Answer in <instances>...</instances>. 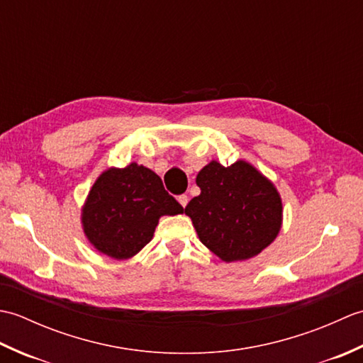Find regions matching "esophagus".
Listing matches in <instances>:
<instances>
[{"label": "esophagus", "mask_w": 363, "mask_h": 363, "mask_svg": "<svg viewBox=\"0 0 363 363\" xmlns=\"http://www.w3.org/2000/svg\"><path fill=\"white\" fill-rule=\"evenodd\" d=\"M177 201H179V204L182 207H186L187 203H189V196L187 195H179V196H177Z\"/></svg>", "instance_id": "34e87169"}]
</instances>
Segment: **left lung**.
<instances>
[{"instance_id":"obj_1","label":"left lung","mask_w":363,"mask_h":363,"mask_svg":"<svg viewBox=\"0 0 363 363\" xmlns=\"http://www.w3.org/2000/svg\"><path fill=\"white\" fill-rule=\"evenodd\" d=\"M201 194L186 213L201 240L225 262L245 260L272 243L281 229L282 203L273 184L243 160L211 162L196 176Z\"/></svg>"}]
</instances>
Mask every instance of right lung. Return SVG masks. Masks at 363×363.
I'll use <instances>...</instances> for the list:
<instances>
[{"instance_id": "1", "label": "right lung", "mask_w": 363, "mask_h": 363, "mask_svg": "<svg viewBox=\"0 0 363 363\" xmlns=\"http://www.w3.org/2000/svg\"><path fill=\"white\" fill-rule=\"evenodd\" d=\"M184 207L164 189L160 177L143 165L109 168L91 187L82 209L90 243L113 259H128L151 242L162 215Z\"/></svg>"}]
</instances>
